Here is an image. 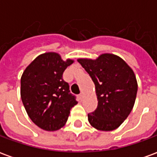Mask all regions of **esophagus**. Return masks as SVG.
<instances>
[{
	"label": "esophagus",
	"instance_id": "34e87169",
	"mask_svg": "<svg viewBox=\"0 0 157 157\" xmlns=\"http://www.w3.org/2000/svg\"><path fill=\"white\" fill-rule=\"evenodd\" d=\"M79 99H80V100H82V99H83V97H84V96H83V93H82V92H81V93H80V94H79Z\"/></svg>",
	"mask_w": 157,
	"mask_h": 157
}]
</instances>
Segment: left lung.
<instances>
[{"label": "left lung", "mask_w": 157, "mask_h": 157, "mask_svg": "<svg viewBox=\"0 0 157 157\" xmlns=\"http://www.w3.org/2000/svg\"><path fill=\"white\" fill-rule=\"evenodd\" d=\"M78 62L95 84L98 108L88 113V121L99 130L115 129L127 118L135 104L138 85L134 71L120 57L103 54Z\"/></svg>", "instance_id": "obj_1"}]
</instances>
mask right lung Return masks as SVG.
Instances as JSON below:
<instances>
[{
	"instance_id": "1",
	"label": "right lung",
	"mask_w": 157,
	"mask_h": 157,
	"mask_svg": "<svg viewBox=\"0 0 157 157\" xmlns=\"http://www.w3.org/2000/svg\"><path fill=\"white\" fill-rule=\"evenodd\" d=\"M71 59L62 60L56 53L39 55L26 68L21 78V98L34 124L47 131L64 126L71 109L77 104L75 96L63 79Z\"/></svg>"
}]
</instances>
